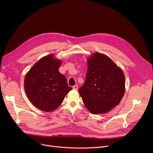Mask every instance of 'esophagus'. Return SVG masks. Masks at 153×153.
<instances>
[{"instance_id": "1", "label": "esophagus", "mask_w": 153, "mask_h": 153, "mask_svg": "<svg viewBox=\"0 0 153 153\" xmlns=\"http://www.w3.org/2000/svg\"><path fill=\"white\" fill-rule=\"evenodd\" d=\"M72 88H73V89H74V90H77L78 86L77 85H74L73 87H72Z\"/></svg>"}]
</instances>
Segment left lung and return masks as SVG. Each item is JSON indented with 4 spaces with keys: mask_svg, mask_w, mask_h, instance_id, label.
Returning a JSON list of instances; mask_svg holds the SVG:
<instances>
[{
    "mask_svg": "<svg viewBox=\"0 0 153 153\" xmlns=\"http://www.w3.org/2000/svg\"><path fill=\"white\" fill-rule=\"evenodd\" d=\"M84 84L79 89L85 107L93 114H106L122 100L125 92L122 69L107 55L95 52L87 59Z\"/></svg>",
    "mask_w": 153,
    "mask_h": 153,
    "instance_id": "1",
    "label": "left lung"
}]
</instances>
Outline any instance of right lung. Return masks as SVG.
<instances>
[{
  "label": "right lung",
  "instance_id": "obj_1",
  "mask_svg": "<svg viewBox=\"0 0 153 153\" xmlns=\"http://www.w3.org/2000/svg\"><path fill=\"white\" fill-rule=\"evenodd\" d=\"M62 61L54 54L44 56L27 72L24 87L30 101L37 108L53 111L61 105L72 88L66 77L59 72Z\"/></svg>",
  "mask_w": 153,
  "mask_h": 153
}]
</instances>
